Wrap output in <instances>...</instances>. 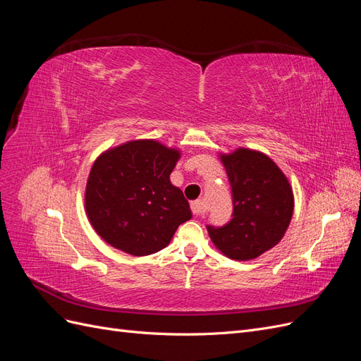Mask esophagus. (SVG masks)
Segmentation results:
<instances>
[{
  "label": "esophagus",
  "instance_id": "esophagus-1",
  "mask_svg": "<svg viewBox=\"0 0 361 361\" xmlns=\"http://www.w3.org/2000/svg\"><path fill=\"white\" fill-rule=\"evenodd\" d=\"M191 209H192L194 215H202L204 212V209H206V206H204V203L202 200H195V202L191 203Z\"/></svg>",
  "mask_w": 361,
  "mask_h": 361
}]
</instances>
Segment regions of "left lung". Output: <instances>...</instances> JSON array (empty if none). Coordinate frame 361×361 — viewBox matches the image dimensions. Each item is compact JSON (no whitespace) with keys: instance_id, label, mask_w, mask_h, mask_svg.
<instances>
[{"instance_id":"left-lung-1","label":"left lung","mask_w":361,"mask_h":361,"mask_svg":"<svg viewBox=\"0 0 361 361\" xmlns=\"http://www.w3.org/2000/svg\"><path fill=\"white\" fill-rule=\"evenodd\" d=\"M233 195V218L207 226L211 241L233 260L256 259L285 236L293 215V191L286 174L268 155L238 147L220 154Z\"/></svg>"}]
</instances>
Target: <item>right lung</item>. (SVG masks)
Listing matches in <instances>:
<instances>
[{
  "instance_id": "add662e5",
  "label": "right lung",
  "mask_w": 361,
  "mask_h": 361,
  "mask_svg": "<svg viewBox=\"0 0 361 361\" xmlns=\"http://www.w3.org/2000/svg\"><path fill=\"white\" fill-rule=\"evenodd\" d=\"M180 150L158 140H133L106 149L85 185V214L106 244L130 256L167 247L192 216L183 192L170 182Z\"/></svg>"
}]
</instances>
